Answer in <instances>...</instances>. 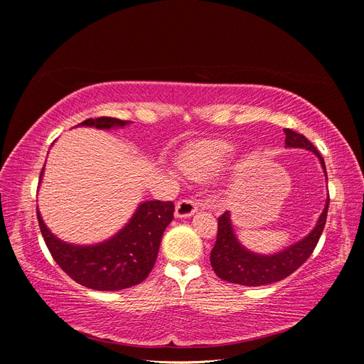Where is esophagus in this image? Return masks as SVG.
I'll return each mask as SVG.
<instances>
[{
  "instance_id": "obj_1",
  "label": "esophagus",
  "mask_w": 364,
  "mask_h": 364,
  "mask_svg": "<svg viewBox=\"0 0 364 364\" xmlns=\"http://www.w3.org/2000/svg\"><path fill=\"white\" fill-rule=\"evenodd\" d=\"M197 211V205L193 200L182 199L176 203V217L178 218H188Z\"/></svg>"
}]
</instances>
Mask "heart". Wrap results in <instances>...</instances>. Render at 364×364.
Here are the masks:
<instances>
[{"label":"heart","instance_id":"heart-1","mask_svg":"<svg viewBox=\"0 0 364 364\" xmlns=\"http://www.w3.org/2000/svg\"><path fill=\"white\" fill-rule=\"evenodd\" d=\"M230 156L232 147L223 141H205L185 149L181 155V168L194 179H209L222 171Z\"/></svg>","mask_w":364,"mask_h":364}]
</instances>
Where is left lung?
Instances as JSON below:
<instances>
[{"instance_id":"left-lung-1","label":"left lung","mask_w":364,"mask_h":364,"mask_svg":"<svg viewBox=\"0 0 364 364\" xmlns=\"http://www.w3.org/2000/svg\"><path fill=\"white\" fill-rule=\"evenodd\" d=\"M285 147L287 149H304L313 151L321 162L325 179L326 168L323 158L316 147L304 135L296 134L290 129H284ZM329 196L326 199L322 214L318 215L317 223L308 235H305L297 243L290 245L277 253L262 255V253L252 252L240 243L234 230L230 213L226 211L218 217V232L217 241L211 250V266L217 277L223 281L247 285V287H258L287 278L294 270L299 269L302 264L310 258L318 238H321L326 223Z\"/></svg>"}]
</instances>
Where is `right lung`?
I'll return each mask as SVG.
<instances>
[{
    "mask_svg": "<svg viewBox=\"0 0 364 364\" xmlns=\"http://www.w3.org/2000/svg\"><path fill=\"white\" fill-rule=\"evenodd\" d=\"M129 124L130 121L100 117L85 119L77 127L111 130ZM43 170L46 167L41 171V181ZM173 202H142L115 235L95 245H73L58 238L42 220L39 209L38 220L51 257L70 278L87 289L115 291L129 289L149 277L155 266L164 230L173 220Z\"/></svg>",
    "mask_w": 364,
    "mask_h": 364,
    "instance_id": "right-lung-1",
    "label": "right lung"
}]
</instances>
